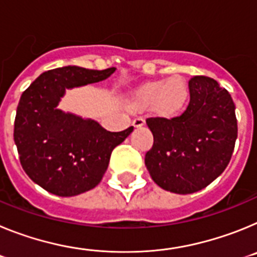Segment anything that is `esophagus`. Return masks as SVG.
<instances>
[{
	"instance_id": "1",
	"label": "esophagus",
	"mask_w": 257,
	"mask_h": 257,
	"mask_svg": "<svg viewBox=\"0 0 257 257\" xmlns=\"http://www.w3.org/2000/svg\"><path fill=\"white\" fill-rule=\"evenodd\" d=\"M133 123H134V126H135V127H142L143 124L145 123L144 117H142V115H138V117L134 118Z\"/></svg>"
}]
</instances>
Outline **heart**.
Wrapping results in <instances>:
<instances>
[{
	"instance_id": "b5f03b06",
	"label": "heart",
	"mask_w": 257,
	"mask_h": 257,
	"mask_svg": "<svg viewBox=\"0 0 257 257\" xmlns=\"http://www.w3.org/2000/svg\"><path fill=\"white\" fill-rule=\"evenodd\" d=\"M188 94L185 79L179 74L166 79H157L147 82L138 88L135 94L136 103L140 105H151L156 103L162 112H170L184 103Z\"/></svg>"
}]
</instances>
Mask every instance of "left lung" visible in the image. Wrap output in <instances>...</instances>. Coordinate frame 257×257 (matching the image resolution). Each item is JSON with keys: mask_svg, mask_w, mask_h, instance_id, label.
I'll list each match as a JSON object with an SVG mask.
<instances>
[{"mask_svg": "<svg viewBox=\"0 0 257 257\" xmlns=\"http://www.w3.org/2000/svg\"><path fill=\"white\" fill-rule=\"evenodd\" d=\"M189 94L179 117L147 118L154 142L145 166L158 187L178 194L203 189L225 170L238 134L233 99L215 79L193 77Z\"/></svg>", "mask_w": 257, "mask_h": 257, "instance_id": "left-lung-1", "label": "left lung"}]
</instances>
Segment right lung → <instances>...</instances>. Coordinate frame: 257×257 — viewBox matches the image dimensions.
<instances>
[{"mask_svg": "<svg viewBox=\"0 0 257 257\" xmlns=\"http://www.w3.org/2000/svg\"><path fill=\"white\" fill-rule=\"evenodd\" d=\"M104 70L63 67L47 70L22 94L14 123L23 170L47 192L72 197L92 189L106 171L110 154L134 127L110 133L92 119L56 109L65 88L108 78Z\"/></svg>", "mask_w": 257, "mask_h": 257, "instance_id": "add662e5", "label": "right lung"}]
</instances>
